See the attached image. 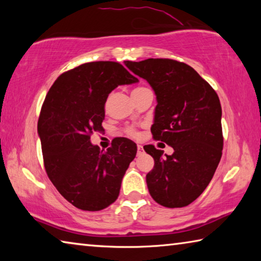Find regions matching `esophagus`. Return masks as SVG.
I'll use <instances>...</instances> for the list:
<instances>
[{
    "mask_svg": "<svg viewBox=\"0 0 261 261\" xmlns=\"http://www.w3.org/2000/svg\"><path fill=\"white\" fill-rule=\"evenodd\" d=\"M137 148H138V155H140V154L144 153V148H143V146H141V145H138Z\"/></svg>",
    "mask_w": 261,
    "mask_h": 261,
    "instance_id": "esophagus-1",
    "label": "esophagus"
}]
</instances>
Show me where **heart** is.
Returning <instances> with one entry per match:
<instances>
[{
    "instance_id": "1",
    "label": "heart",
    "mask_w": 261,
    "mask_h": 261,
    "mask_svg": "<svg viewBox=\"0 0 261 261\" xmlns=\"http://www.w3.org/2000/svg\"><path fill=\"white\" fill-rule=\"evenodd\" d=\"M144 90H147V88L146 87H137V88H135L134 91H132V94L139 93V92L144 91ZM125 132H126V135H129V136H135L136 135V131L132 129V127H127V129L125 130Z\"/></svg>"
}]
</instances>
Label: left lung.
<instances>
[{
	"mask_svg": "<svg viewBox=\"0 0 261 261\" xmlns=\"http://www.w3.org/2000/svg\"><path fill=\"white\" fill-rule=\"evenodd\" d=\"M124 64L155 92L153 138L174 148L171 155L163 156V151L153 145L144 146L154 159L153 169L146 175L149 194L168 208L188 206L204 192L222 156L219 96L183 62L147 59Z\"/></svg>",
	"mask_w": 261,
	"mask_h": 261,
	"instance_id": "left-lung-1",
	"label": "left lung"
}]
</instances>
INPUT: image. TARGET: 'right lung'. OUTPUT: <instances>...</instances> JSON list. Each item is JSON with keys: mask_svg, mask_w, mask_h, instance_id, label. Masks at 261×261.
I'll list each match as a JSON object with an SVG mask.
<instances>
[{"mask_svg": "<svg viewBox=\"0 0 261 261\" xmlns=\"http://www.w3.org/2000/svg\"><path fill=\"white\" fill-rule=\"evenodd\" d=\"M137 82L118 62L99 61L62 73L48 91L38 121L45 169L57 191L79 210L101 211L120 194L137 145L120 137L103 152L92 145L91 135L102 130L110 92Z\"/></svg>", "mask_w": 261, "mask_h": 261, "instance_id": "right-lung-1", "label": "right lung"}]
</instances>
